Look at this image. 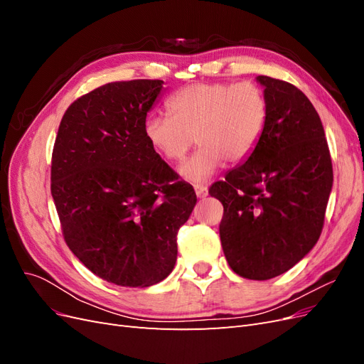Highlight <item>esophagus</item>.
<instances>
[{
  "label": "esophagus",
  "instance_id": "1",
  "mask_svg": "<svg viewBox=\"0 0 364 364\" xmlns=\"http://www.w3.org/2000/svg\"><path fill=\"white\" fill-rule=\"evenodd\" d=\"M194 191H196V196L199 197V199H203V197L208 196V186H205V185H194Z\"/></svg>",
  "mask_w": 364,
  "mask_h": 364
}]
</instances>
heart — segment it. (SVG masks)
Listing matches in <instances>:
<instances>
[{
    "instance_id": "b5f03b06",
    "label": "heart",
    "mask_w": 364,
    "mask_h": 364,
    "mask_svg": "<svg viewBox=\"0 0 364 364\" xmlns=\"http://www.w3.org/2000/svg\"><path fill=\"white\" fill-rule=\"evenodd\" d=\"M167 109L170 117L155 114L146 119V138L170 164L181 162L197 138L200 149L179 168L194 183L211 178L225 161H246L269 123L267 95L253 82L185 86L168 98Z\"/></svg>"
}]
</instances>
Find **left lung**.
<instances>
[{
  "label": "left lung",
  "instance_id": "8db88e82",
  "mask_svg": "<svg viewBox=\"0 0 364 364\" xmlns=\"http://www.w3.org/2000/svg\"><path fill=\"white\" fill-rule=\"evenodd\" d=\"M269 123L245 164L214 182L223 205L220 240L230 269L247 279L278 277L322 234L333 188L325 130L306 95L289 82L258 75Z\"/></svg>",
  "mask_w": 364,
  "mask_h": 364
}]
</instances>
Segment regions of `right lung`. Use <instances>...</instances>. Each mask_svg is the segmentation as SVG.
<instances>
[{
	"label": "right lung",
	"mask_w": 364,
	"mask_h": 364,
	"mask_svg": "<svg viewBox=\"0 0 364 364\" xmlns=\"http://www.w3.org/2000/svg\"><path fill=\"white\" fill-rule=\"evenodd\" d=\"M162 83L112 82L79 97L53 147L51 196L65 243L98 278L121 287L168 277L178 232L197 202L144 134Z\"/></svg>",
	"instance_id": "obj_1"
}]
</instances>
